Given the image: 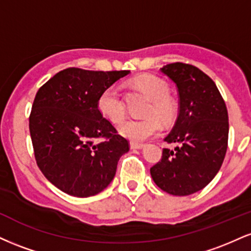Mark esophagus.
Wrapping results in <instances>:
<instances>
[{
	"label": "esophagus",
	"mask_w": 251,
	"mask_h": 251,
	"mask_svg": "<svg viewBox=\"0 0 251 251\" xmlns=\"http://www.w3.org/2000/svg\"><path fill=\"white\" fill-rule=\"evenodd\" d=\"M129 146H131L132 150H138V149H142L144 145H143V144H140V143H133V142H132L131 144H129Z\"/></svg>",
	"instance_id": "34e87169"
}]
</instances>
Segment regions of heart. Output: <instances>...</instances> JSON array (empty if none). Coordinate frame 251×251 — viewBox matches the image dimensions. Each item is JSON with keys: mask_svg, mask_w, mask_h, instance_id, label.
Listing matches in <instances>:
<instances>
[{"mask_svg": "<svg viewBox=\"0 0 251 251\" xmlns=\"http://www.w3.org/2000/svg\"><path fill=\"white\" fill-rule=\"evenodd\" d=\"M135 85L143 89L153 100L149 109L151 117L137 119L131 118L120 126V134L133 143H140L160 133L162 122L169 124L176 116V105L170 98V87L160 77L151 75H142L135 79ZM98 109L106 119L113 124L123 122L126 114L125 101L122 91L118 85L106 87L98 98ZM159 117V120L157 118Z\"/></svg>", "mask_w": 251, "mask_h": 251, "instance_id": "b5f03b06", "label": "heart"}]
</instances>
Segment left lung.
Returning <instances> with one entry per match:
<instances>
[{
  "mask_svg": "<svg viewBox=\"0 0 251 251\" xmlns=\"http://www.w3.org/2000/svg\"><path fill=\"white\" fill-rule=\"evenodd\" d=\"M162 72L176 83L179 113L160 160L150 172L158 188L174 196L204 189L220 171L227 149V109L216 83L195 66L174 62Z\"/></svg>",
  "mask_w": 251,
  "mask_h": 251,
  "instance_id": "8db88e82",
  "label": "left lung"
}]
</instances>
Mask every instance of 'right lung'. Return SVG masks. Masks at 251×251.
<instances>
[{"label":"right lung","instance_id":"right-lung-1","mask_svg":"<svg viewBox=\"0 0 251 251\" xmlns=\"http://www.w3.org/2000/svg\"><path fill=\"white\" fill-rule=\"evenodd\" d=\"M128 73L71 67L37 91L29 116L34 155L43 176L65 194H99L129 150L128 140L98 109L100 93Z\"/></svg>","mask_w":251,"mask_h":251}]
</instances>
